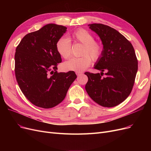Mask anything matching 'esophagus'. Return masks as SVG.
Segmentation results:
<instances>
[{"label": "esophagus", "mask_w": 151, "mask_h": 151, "mask_svg": "<svg viewBox=\"0 0 151 151\" xmlns=\"http://www.w3.org/2000/svg\"><path fill=\"white\" fill-rule=\"evenodd\" d=\"M83 74V73L82 72H76V74H77V76H79L82 75Z\"/></svg>", "instance_id": "esophagus-1"}]
</instances>
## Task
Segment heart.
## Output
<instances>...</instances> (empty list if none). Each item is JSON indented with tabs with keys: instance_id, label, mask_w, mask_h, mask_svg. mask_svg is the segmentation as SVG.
I'll return each mask as SVG.
<instances>
[{
	"instance_id": "heart-1",
	"label": "heart",
	"mask_w": 151,
	"mask_h": 151,
	"mask_svg": "<svg viewBox=\"0 0 151 151\" xmlns=\"http://www.w3.org/2000/svg\"><path fill=\"white\" fill-rule=\"evenodd\" d=\"M71 38L75 43L83 44L81 55L79 58H72L63 64L64 70L81 72L86 69L91 63L92 59L98 61L102 57L104 47L103 44L94 40V36L90 32L83 28H79L71 34ZM58 53L65 59L69 58L72 55V44L69 39L62 36L56 43Z\"/></svg>"
}]
</instances>
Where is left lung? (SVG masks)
I'll use <instances>...</instances> for the list:
<instances>
[{
	"instance_id": "1",
	"label": "left lung",
	"mask_w": 151,
	"mask_h": 151,
	"mask_svg": "<svg viewBox=\"0 0 151 151\" xmlns=\"http://www.w3.org/2000/svg\"><path fill=\"white\" fill-rule=\"evenodd\" d=\"M101 38L104 52L94 68L101 74L84 73L85 88L90 98L104 107L117 106L130 95L134 85L138 60L132 43L116 29L103 24H91ZM105 71L107 76L103 77Z\"/></svg>"
}]
</instances>
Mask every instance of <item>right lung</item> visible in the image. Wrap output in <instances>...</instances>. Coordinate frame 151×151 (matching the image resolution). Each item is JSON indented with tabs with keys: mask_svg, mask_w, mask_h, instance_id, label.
Returning <instances> with one entry per match:
<instances>
[{
	"mask_svg": "<svg viewBox=\"0 0 151 151\" xmlns=\"http://www.w3.org/2000/svg\"><path fill=\"white\" fill-rule=\"evenodd\" d=\"M65 26L48 24L25 35L15 53V75L22 93L35 106L51 108L64 99L77 78L74 71L58 72L62 62L56 43Z\"/></svg>",
	"mask_w": 151,
	"mask_h": 151,
	"instance_id": "right-lung-1",
	"label": "right lung"
}]
</instances>
